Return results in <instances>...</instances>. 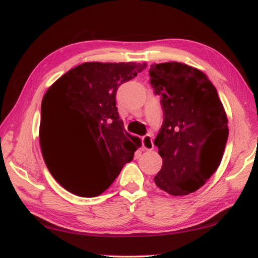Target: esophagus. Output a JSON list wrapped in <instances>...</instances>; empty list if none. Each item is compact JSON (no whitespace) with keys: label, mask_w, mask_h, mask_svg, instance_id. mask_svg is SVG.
Returning <instances> with one entry per match:
<instances>
[{"label":"esophagus","mask_w":258,"mask_h":258,"mask_svg":"<svg viewBox=\"0 0 258 258\" xmlns=\"http://www.w3.org/2000/svg\"><path fill=\"white\" fill-rule=\"evenodd\" d=\"M142 147L144 150H153L154 149L153 136H151L150 134H147L146 136L142 137Z\"/></svg>","instance_id":"esophagus-1"}]
</instances>
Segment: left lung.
<instances>
[{
    "label": "left lung",
    "instance_id": "1",
    "mask_svg": "<svg viewBox=\"0 0 258 258\" xmlns=\"http://www.w3.org/2000/svg\"><path fill=\"white\" fill-rule=\"evenodd\" d=\"M150 84L160 95L163 124L154 144L163 164L154 177L158 188L184 196L217 170L229 129L216 88L201 70L178 62L150 66Z\"/></svg>",
    "mask_w": 258,
    "mask_h": 258
}]
</instances>
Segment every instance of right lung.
<instances>
[{
	"label": "right lung",
	"instance_id": "obj_1",
	"mask_svg": "<svg viewBox=\"0 0 258 258\" xmlns=\"http://www.w3.org/2000/svg\"><path fill=\"white\" fill-rule=\"evenodd\" d=\"M146 67L134 62L82 63L47 90L41 105V150L52 177L68 191L82 197L101 195L133 160L141 141L125 132L115 98L118 87ZM74 125L91 137L98 151L86 162H77L66 147Z\"/></svg>",
	"mask_w": 258,
	"mask_h": 258
}]
</instances>
